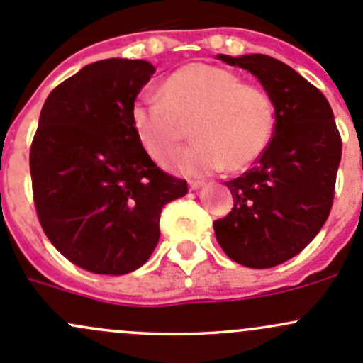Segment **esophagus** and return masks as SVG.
Returning a JSON list of instances; mask_svg holds the SVG:
<instances>
[{
    "label": "esophagus",
    "mask_w": 363,
    "mask_h": 363,
    "mask_svg": "<svg viewBox=\"0 0 363 363\" xmlns=\"http://www.w3.org/2000/svg\"><path fill=\"white\" fill-rule=\"evenodd\" d=\"M202 184V181H189V189H199Z\"/></svg>",
    "instance_id": "esophagus-1"
}]
</instances>
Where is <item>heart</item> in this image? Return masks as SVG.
<instances>
[{"label":"heart","instance_id":"1","mask_svg":"<svg viewBox=\"0 0 363 363\" xmlns=\"http://www.w3.org/2000/svg\"><path fill=\"white\" fill-rule=\"evenodd\" d=\"M160 96L138 98L130 113L135 137L155 163L174 155L186 126L193 144L172 163L184 175L246 170L269 147L276 128L272 98L230 69L186 65L164 79Z\"/></svg>","mask_w":363,"mask_h":363}]
</instances>
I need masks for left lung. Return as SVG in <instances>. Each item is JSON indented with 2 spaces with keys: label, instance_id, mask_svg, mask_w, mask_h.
<instances>
[{
  "label": "left lung",
  "instance_id": "left-lung-1",
  "mask_svg": "<svg viewBox=\"0 0 363 363\" xmlns=\"http://www.w3.org/2000/svg\"><path fill=\"white\" fill-rule=\"evenodd\" d=\"M218 60L251 72L276 107V128L255 167L226 182L233 207L214 221L223 251L250 269L298 255L321 230L334 202L342 142L318 87L265 54Z\"/></svg>",
  "mask_w": 363,
  "mask_h": 363
}]
</instances>
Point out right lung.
I'll return each instance as SVG.
<instances>
[{"instance_id": "right-lung-1", "label": "right lung", "mask_w": 363, "mask_h": 363, "mask_svg": "<svg viewBox=\"0 0 363 363\" xmlns=\"http://www.w3.org/2000/svg\"><path fill=\"white\" fill-rule=\"evenodd\" d=\"M156 68L104 60L54 87L29 151L33 199L43 232L65 258L121 276L149 259L161 208L188 184L156 167L131 126V107Z\"/></svg>"}]
</instances>
